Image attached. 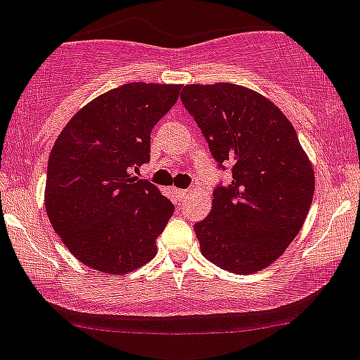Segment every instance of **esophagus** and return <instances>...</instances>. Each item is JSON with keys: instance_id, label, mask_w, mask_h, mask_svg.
<instances>
[{"instance_id": "34e87169", "label": "esophagus", "mask_w": 360, "mask_h": 360, "mask_svg": "<svg viewBox=\"0 0 360 360\" xmlns=\"http://www.w3.org/2000/svg\"><path fill=\"white\" fill-rule=\"evenodd\" d=\"M174 195H176L177 200H183V198H186V196H188V191L186 190H177V188H176V190H174Z\"/></svg>"}]
</instances>
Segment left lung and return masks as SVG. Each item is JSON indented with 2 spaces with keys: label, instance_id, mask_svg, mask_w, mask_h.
<instances>
[{
  "label": "left lung",
  "instance_id": "left-lung-1",
  "mask_svg": "<svg viewBox=\"0 0 360 360\" xmlns=\"http://www.w3.org/2000/svg\"><path fill=\"white\" fill-rule=\"evenodd\" d=\"M186 110L212 157L233 164L228 188L214 190L212 210L196 222L203 257L222 269L252 274L283 255L304 226L314 169L295 127L271 100L245 86L188 84Z\"/></svg>",
  "mask_w": 360,
  "mask_h": 360
}]
</instances>
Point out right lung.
<instances>
[{"mask_svg": "<svg viewBox=\"0 0 360 360\" xmlns=\"http://www.w3.org/2000/svg\"><path fill=\"white\" fill-rule=\"evenodd\" d=\"M179 84L131 82L100 94L67 122L48 160L44 207L72 255L122 276L157 255L174 205L132 169L150 160V132Z\"/></svg>", "mask_w": 360, "mask_h": 360, "instance_id": "1", "label": "right lung"}]
</instances>
